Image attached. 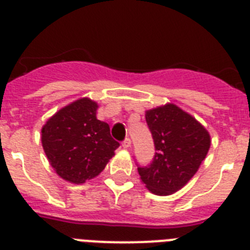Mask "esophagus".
Here are the masks:
<instances>
[{"label":"esophagus","instance_id":"1","mask_svg":"<svg viewBox=\"0 0 250 250\" xmlns=\"http://www.w3.org/2000/svg\"><path fill=\"white\" fill-rule=\"evenodd\" d=\"M130 146H131V140H130V139H125V140L123 141V147L124 149H129Z\"/></svg>","mask_w":250,"mask_h":250}]
</instances>
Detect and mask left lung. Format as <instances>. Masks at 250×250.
Wrapping results in <instances>:
<instances>
[{"instance_id": "left-lung-1", "label": "left lung", "mask_w": 250, "mask_h": 250, "mask_svg": "<svg viewBox=\"0 0 250 250\" xmlns=\"http://www.w3.org/2000/svg\"><path fill=\"white\" fill-rule=\"evenodd\" d=\"M155 156L138 167L140 180L155 195H171L195 175L210 147V134L194 116L167 103L145 111Z\"/></svg>"}]
</instances>
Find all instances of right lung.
<instances>
[{"label": "right lung", "mask_w": 250, "mask_h": 250, "mask_svg": "<svg viewBox=\"0 0 250 250\" xmlns=\"http://www.w3.org/2000/svg\"><path fill=\"white\" fill-rule=\"evenodd\" d=\"M99 104L81 98L55 112L41 129V143L57 175L72 184H83L105 169L119 143L109 124L98 120Z\"/></svg>", "instance_id": "obj_1"}]
</instances>
